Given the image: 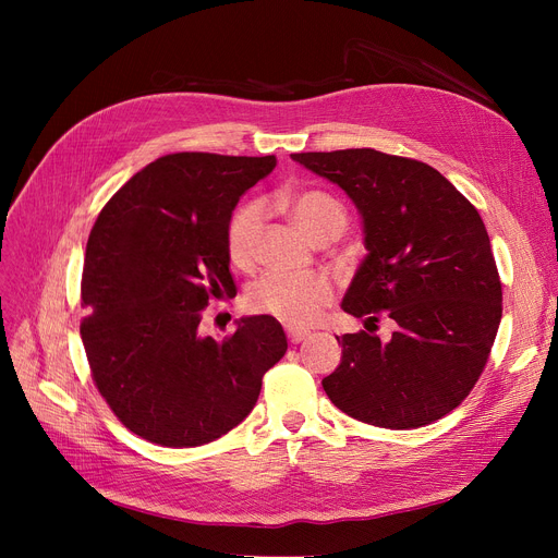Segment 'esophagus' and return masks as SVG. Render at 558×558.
<instances>
[{"mask_svg": "<svg viewBox=\"0 0 558 558\" xmlns=\"http://www.w3.org/2000/svg\"><path fill=\"white\" fill-rule=\"evenodd\" d=\"M307 330H301V328H287V339L291 341V343H301V341H305L307 339Z\"/></svg>", "mask_w": 558, "mask_h": 558, "instance_id": "1", "label": "esophagus"}]
</instances>
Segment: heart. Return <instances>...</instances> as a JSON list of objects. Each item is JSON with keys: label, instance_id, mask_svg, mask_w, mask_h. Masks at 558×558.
<instances>
[{"label": "heart", "instance_id": "heart-1", "mask_svg": "<svg viewBox=\"0 0 558 558\" xmlns=\"http://www.w3.org/2000/svg\"><path fill=\"white\" fill-rule=\"evenodd\" d=\"M287 210L294 223L318 242L345 228V210L341 203L324 192L307 190L287 198ZM264 210L259 203H246L228 223V255L234 267L251 269L257 257ZM253 312L269 314L291 328H307L320 318L332 303V287L318 274H264L246 294Z\"/></svg>", "mask_w": 558, "mask_h": 558}]
</instances>
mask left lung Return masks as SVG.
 Returning a JSON list of instances; mask_svg holds the SVG:
<instances>
[{
    "label": "left lung",
    "mask_w": 558,
    "mask_h": 558,
    "mask_svg": "<svg viewBox=\"0 0 558 558\" xmlns=\"http://www.w3.org/2000/svg\"><path fill=\"white\" fill-rule=\"evenodd\" d=\"M339 185L364 221L366 257L343 312L366 330L343 335L324 389L362 423L412 429L450 414L480 379L502 318V282L486 226L444 173L375 149L291 156ZM379 313L389 342L369 332Z\"/></svg>",
    "instance_id": "obj_1"
}]
</instances>
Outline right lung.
Masks as SVG:
<instances>
[{
	"instance_id": "add662e5",
	"label": "right lung",
	"mask_w": 558,
	"mask_h": 558,
	"mask_svg": "<svg viewBox=\"0 0 558 558\" xmlns=\"http://www.w3.org/2000/svg\"><path fill=\"white\" fill-rule=\"evenodd\" d=\"M276 156L169 154L137 171L99 213L85 246L81 339L93 379L133 434L194 448L238 427L287 350L269 314L201 337V310L234 296L228 223Z\"/></svg>"
}]
</instances>
